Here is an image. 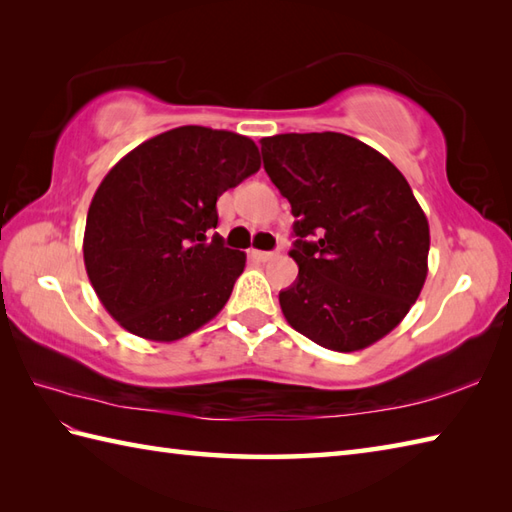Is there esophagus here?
<instances>
[{
	"label": "esophagus",
	"mask_w": 512,
	"mask_h": 512,
	"mask_svg": "<svg viewBox=\"0 0 512 512\" xmlns=\"http://www.w3.org/2000/svg\"><path fill=\"white\" fill-rule=\"evenodd\" d=\"M252 256L256 260H263V263H267V260H271L276 254L274 252H260V249H252Z\"/></svg>",
	"instance_id": "34e87169"
}]
</instances>
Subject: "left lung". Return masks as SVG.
Segmentation results:
<instances>
[{
    "label": "left lung",
    "instance_id": "8db88e82",
    "mask_svg": "<svg viewBox=\"0 0 512 512\" xmlns=\"http://www.w3.org/2000/svg\"><path fill=\"white\" fill-rule=\"evenodd\" d=\"M269 179L291 203L298 278L280 291L295 331L328 350L379 342L427 278L429 223L403 173L344 133L260 140Z\"/></svg>",
    "mask_w": 512,
    "mask_h": 512
}]
</instances>
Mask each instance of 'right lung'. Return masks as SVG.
I'll list each match as a JSON object with an SVG mask.
<instances>
[{
	"label": "right lung",
	"instance_id": "right-lung-1",
	"mask_svg": "<svg viewBox=\"0 0 512 512\" xmlns=\"http://www.w3.org/2000/svg\"><path fill=\"white\" fill-rule=\"evenodd\" d=\"M260 168L258 146L232 131L177 127L135 146L89 203V282L124 331L177 342L230 300L245 252L223 247L217 199Z\"/></svg>",
	"mask_w": 512,
	"mask_h": 512
}]
</instances>
